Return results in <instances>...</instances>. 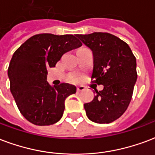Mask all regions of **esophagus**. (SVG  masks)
<instances>
[{
	"instance_id": "esophagus-1",
	"label": "esophagus",
	"mask_w": 155,
	"mask_h": 155,
	"mask_svg": "<svg viewBox=\"0 0 155 155\" xmlns=\"http://www.w3.org/2000/svg\"><path fill=\"white\" fill-rule=\"evenodd\" d=\"M86 89V87L84 85H81V86L77 87V92H81V91H84V89Z\"/></svg>"
}]
</instances>
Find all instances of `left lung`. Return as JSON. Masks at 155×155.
Segmentation results:
<instances>
[{"label":"left lung","mask_w":155,"mask_h":155,"mask_svg":"<svg viewBox=\"0 0 155 155\" xmlns=\"http://www.w3.org/2000/svg\"><path fill=\"white\" fill-rule=\"evenodd\" d=\"M93 52L94 83L104 85L90 103L84 104L90 121L105 124L118 119L129 106L137 80L136 60L130 47L107 33L76 34Z\"/></svg>","instance_id":"8db88e82"}]
</instances>
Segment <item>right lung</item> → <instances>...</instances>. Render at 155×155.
I'll list each match as a JSON object with an SVG mask.
<instances>
[{
	"label": "right lung",
	"mask_w": 155,
	"mask_h": 155,
	"mask_svg": "<svg viewBox=\"0 0 155 155\" xmlns=\"http://www.w3.org/2000/svg\"><path fill=\"white\" fill-rule=\"evenodd\" d=\"M82 46L72 34H36L15 51L8 68L10 92L25 118L38 126L59 121L65 100L76 87L66 83L51 86L47 81L48 68L55 67L66 52Z\"/></svg>",
	"instance_id": "add662e5"
}]
</instances>
